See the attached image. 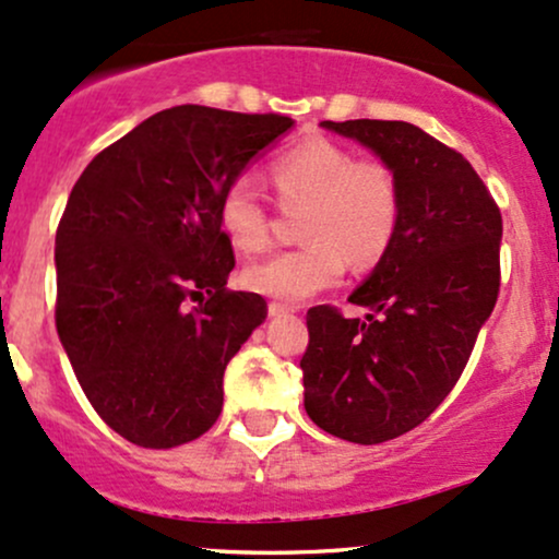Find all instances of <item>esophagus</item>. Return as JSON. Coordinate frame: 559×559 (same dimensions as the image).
<instances>
[{"instance_id": "obj_1", "label": "esophagus", "mask_w": 559, "mask_h": 559, "mask_svg": "<svg viewBox=\"0 0 559 559\" xmlns=\"http://www.w3.org/2000/svg\"><path fill=\"white\" fill-rule=\"evenodd\" d=\"M267 312H270V316H284V312H292V308H289V305H284V302H270Z\"/></svg>"}]
</instances>
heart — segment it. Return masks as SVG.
I'll list each match as a JSON object with an SVG mask.
<instances>
[{
    "instance_id": "b5f03b06",
    "label": "heart",
    "mask_w": 559,
    "mask_h": 559,
    "mask_svg": "<svg viewBox=\"0 0 559 559\" xmlns=\"http://www.w3.org/2000/svg\"><path fill=\"white\" fill-rule=\"evenodd\" d=\"M267 171L281 206H305L299 233L308 243L243 267L249 292L299 302L334 286L347 260L369 267L390 249L401 225V182L388 162L308 138L278 153ZM217 219L236 249L260 251L270 241V212L249 177L225 186Z\"/></svg>"
}]
</instances>
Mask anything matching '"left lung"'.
Segmentation results:
<instances>
[{
  "instance_id": "obj_1",
  "label": "left lung",
  "mask_w": 559,
  "mask_h": 559,
  "mask_svg": "<svg viewBox=\"0 0 559 559\" xmlns=\"http://www.w3.org/2000/svg\"><path fill=\"white\" fill-rule=\"evenodd\" d=\"M323 127L371 148L401 182L395 238L349 294L369 316L310 308L299 360L310 419L373 445L419 427L462 377L499 297L501 212L462 153L408 121Z\"/></svg>"
}]
</instances>
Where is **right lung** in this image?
I'll return each instance as SVG.
<instances>
[{"label":"right lung","instance_id":"add662e5","mask_svg":"<svg viewBox=\"0 0 559 559\" xmlns=\"http://www.w3.org/2000/svg\"><path fill=\"white\" fill-rule=\"evenodd\" d=\"M294 121L158 110L103 148L55 233V326L100 419L143 449L190 443L223 411V373L267 302L230 292L225 186Z\"/></svg>","mask_w":559,"mask_h":559}]
</instances>
